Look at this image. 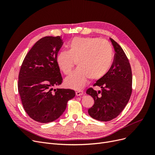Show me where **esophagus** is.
Returning <instances> with one entry per match:
<instances>
[{
    "instance_id": "obj_1",
    "label": "esophagus",
    "mask_w": 155,
    "mask_h": 155,
    "mask_svg": "<svg viewBox=\"0 0 155 155\" xmlns=\"http://www.w3.org/2000/svg\"><path fill=\"white\" fill-rule=\"evenodd\" d=\"M83 94V91L79 90V91H78L76 92V95L78 96H82Z\"/></svg>"
}]
</instances>
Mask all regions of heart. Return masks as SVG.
I'll list each match as a JSON object with an SVG mask.
<instances>
[{
  "label": "heart",
  "instance_id": "b5f03b06",
  "mask_svg": "<svg viewBox=\"0 0 155 155\" xmlns=\"http://www.w3.org/2000/svg\"><path fill=\"white\" fill-rule=\"evenodd\" d=\"M113 58L110 43L105 39L94 37L73 38L68 50L61 51L57 56V63L64 74H69L75 62L78 67L65 79L67 87L80 90L88 78L97 80L109 71Z\"/></svg>",
  "mask_w": 155,
  "mask_h": 155
}]
</instances>
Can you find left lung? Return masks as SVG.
Instances as JSON below:
<instances>
[{"label": "left lung", "instance_id": "1", "mask_svg": "<svg viewBox=\"0 0 155 155\" xmlns=\"http://www.w3.org/2000/svg\"><path fill=\"white\" fill-rule=\"evenodd\" d=\"M115 50L114 61L105 76L93 86H99L101 91L92 88L87 94L94 100V104L88 110L92 118L108 121L116 118L127 104L132 93V70L124 51L116 42L110 38Z\"/></svg>", "mask_w": 155, "mask_h": 155}]
</instances>
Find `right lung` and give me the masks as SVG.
Instances as JSON below:
<instances>
[{
  "label": "right lung",
  "instance_id": "1",
  "mask_svg": "<svg viewBox=\"0 0 155 155\" xmlns=\"http://www.w3.org/2000/svg\"><path fill=\"white\" fill-rule=\"evenodd\" d=\"M63 44L60 36H46L37 41L26 54L18 74V91L24 109L40 123L59 118L67 102L76 95L71 89L57 88L63 78L57 63Z\"/></svg>",
  "mask_w": 155,
  "mask_h": 155
}]
</instances>
